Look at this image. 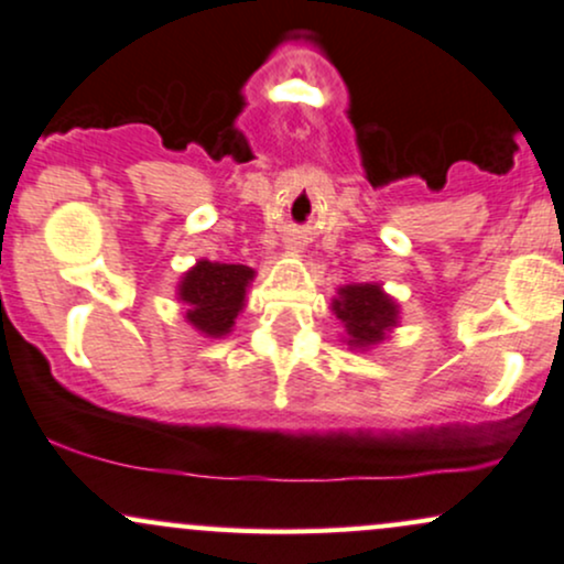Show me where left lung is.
<instances>
[{
    "label": "left lung",
    "mask_w": 564,
    "mask_h": 564,
    "mask_svg": "<svg viewBox=\"0 0 564 564\" xmlns=\"http://www.w3.org/2000/svg\"><path fill=\"white\" fill-rule=\"evenodd\" d=\"M330 308L344 325V344L357 351L376 349L394 327H400V303L378 282L344 284Z\"/></svg>",
    "instance_id": "1"
}]
</instances>
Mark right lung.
<instances>
[{"label": "right lung", "mask_w": 564, "mask_h": 564, "mask_svg": "<svg viewBox=\"0 0 564 564\" xmlns=\"http://www.w3.org/2000/svg\"><path fill=\"white\" fill-rule=\"evenodd\" d=\"M252 280H256V271L250 265L202 258L181 276L175 299L194 330L205 338H224L234 330V322L242 314Z\"/></svg>", "instance_id": "obj_1"}]
</instances>
